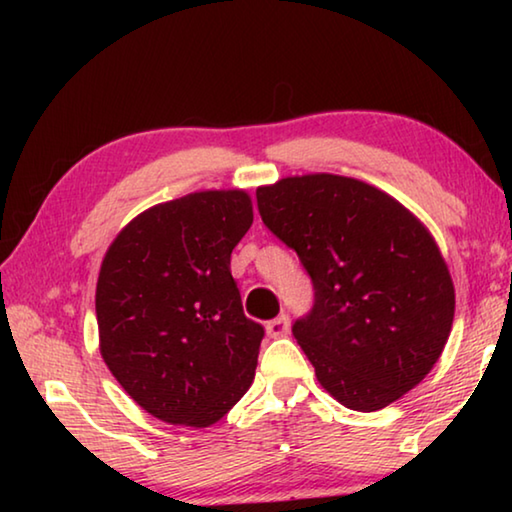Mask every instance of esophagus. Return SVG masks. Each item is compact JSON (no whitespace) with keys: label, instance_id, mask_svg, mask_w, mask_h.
<instances>
[{"label":"esophagus","instance_id":"obj_1","mask_svg":"<svg viewBox=\"0 0 512 512\" xmlns=\"http://www.w3.org/2000/svg\"><path fill=\"white\" fill-rule=\"evenodd\" d=\"M289 325H291L289 314H280L277 318L268 320L266 332H268V336H273V339H277V336H284V334L289 332Z\"/></svg>","mask_w":512,"mask_h":512}]
</instances>
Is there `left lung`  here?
<instances>
[{
	"mask_svg": "<svg viewBox=\"0 0 512 512\" xmlns=\"http://www.w3.org/2000/svg\"><path fill=\"white\" fill-rule=\"evenodd\" d=\"M257 207L314 284V307L291 329L320 386L377 411L420 384L454 320L452 277L427 228L377 187L332 173L259 187Z\"/></svg>",
	"mask_w": 512,
	"mask_h": 512,
	"instance_id": "8db88e82",
	"label": "left lung"
}]
</instances>
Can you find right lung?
Instances as JSON below:
<instances>
[{"mask_svg":"<svg viewBox=\"0 0 512 512\" xmlns=\"http://www.w3.org/2000/svg\"><path fill=\"white\" fill-rule=\"evenodd\" d=\"M250 223L246 192L189 194L142 212L103 257L101 357L153 418L210 427L253 384L264 327L230 273Z\"/></svg>","mask_w":512,"mask_h":512,"instance_id":"1","label":"right lung"}]
</instances>
